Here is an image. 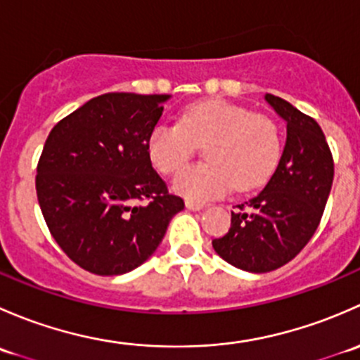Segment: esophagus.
<instances>
[{
	"mask_svg": "<svg viewBox=\"0 0 360 360\" xmlns=\"http://www.w3.org/2000/svg\"><path fill=\"white\" fill-rule=\"evenodd\" d=\"M203 207H205V203L186 200V209H190V210H200V209H203Z\"/></svg>",
	"mask_w": 360,
	"mask_h": 360,
	"instance_id": "esophagus-1",
	"label": "esophagus"
}]
</instances>
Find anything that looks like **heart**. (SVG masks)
Segmentation results:
<instances>
[{
  "instance_id": "obj_1",
  "label": "heart",
  "mask_w": 360,
  "mask_h": 360,
  "mask_svg": "<svg viewBox=\"0 0 360 360\" xmlns=\"http://www.w3.org/2000/svg\"><path fill=\"white\" fill-rule=\"evenodd\" d=\"M205 146L209 163L179 172L172 186L188 200L221 197L231 186L250 191L263 186L281 160L278 127L268 116L212 99L188 106L179 123H158L148 136V155L155 169L174 174Z\"/></svg>"
}]
</instances>
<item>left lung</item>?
I'll use <instances>...</instances> for the list:
<instances>
[{"mask_svg": "<svg viewBox=\"0 0 360 360\" xmlns=\"http://www.w3.org/2000/svg\"><path fill=\"white\" fill-rule=\"evenodd\" d=\"M285 123L284 151L263 191L231 212V226L212 248L226 263L250 274L277 270L292 259L317 230L335 176L322 129L288 101L264 96Z\"/></svg>", "mask_w": 360, "mask_h": 360, "instance_id": "8db88e82", "label": "left lung"}]
</instances>
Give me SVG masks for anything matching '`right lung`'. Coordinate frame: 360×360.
Segmentation results:
<instances>
[{"instance_id": "right-lung-1", "label": "right lung", "mask_w": 360, "mask_h": 360, "mask_svg": "<svg viewBox=\"0 0 360 360\" xmlns=\"http://www.w3.org/2000/svg\"><path fill=\"white\" fill-rule=\"evenodd\" d=\"M169 99L104 94L60 120L46 139L36 176L39 207L60 249L90 274L141 266L184 209L148 155V136Z\"/></svg>"}]
</instances>
